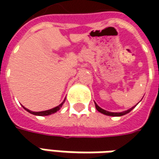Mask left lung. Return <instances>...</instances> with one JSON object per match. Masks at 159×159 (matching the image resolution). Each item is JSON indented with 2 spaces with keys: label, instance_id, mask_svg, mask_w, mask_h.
Here are the masks:
<instances>
[{
  "label": "left lung",
  "instance_id": "obj_1",
  "mask_svg": "<svg viewBox=\"0 0 159 159\" xmlns=\"http://www.w3.org/2000/svg\"><path fill=\"white\" fill-rule=\"evenodd\" d=\"M95 108H96V110H97L99 112L102 113V114H104V115H107V116H112V117H119V116H123V115H125V114H126V113L130 112L132 110L134 109V107H133V108H131V109H129V110H127V111H122V112H110V111H105V110H103V109L100 108V107L98 106L96 103H95Z\"/></svg>",
  "mask_w": 159,
  "mask_h": 159
}]
</instances>
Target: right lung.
I'll return each instance as SVG.
<instances>
[{
  "label": "right lung",
  "mask_w": 159,
  "mask_h": 159,
  "mask_svg": "<svg viewBox=\"0 0 159 159\" xmlns=\"http://www.w3.org/2000/svg\"><path fill=\"white\" fill-rule=\"evenodd\" d=\"M64 102H65V99L64 100V102L61 103V104H59L58 106L55 107V108H53V109H50V110H48V111H38V112H35V111H29L28 109L26 108H25V111H27L28 112H30L31 114H34V115H36V116H48V115H50V114H53V113L57 112V111L60 110V108L62 107L63 105V103H64Z\"/></svg>",
  "instance_id": "1"
}]
</instances>
